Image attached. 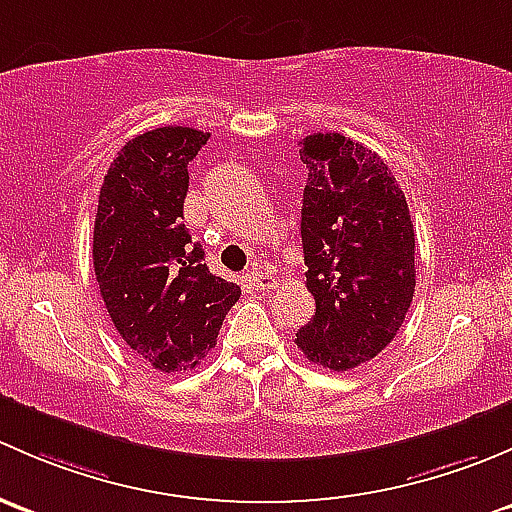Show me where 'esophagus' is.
<instances>
[{"label":"esophagus","instance_id":"34e87169","mask_svg":"<svg viewBox=\"0 0 512 512\" xmlns=\"http://www.w3.org/2000/svg\"><path fill=\"white\" fill-rule=\"evenodd\" d=\"M249 281H251V286L256 288V291H263V288L276 286V276H273V273L268 271L266 266H261V263H256V266L251 268Z\"/></svg>","mask_w":512,"mask_h":512}]
</instances>
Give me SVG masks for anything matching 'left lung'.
Here are the masks:
<instances>
[{
	"mask_svg": "<svg viewBox=\"0 0 512 512\" xmlns=\"http://www.w3.org/2000/svg\"><path fill=\"white\" fill-rule=\"evenodd\" d=\"M305 286L315 315L295 333L313 365L347 372L377 357L414 298V224L379 155L340 133L300 140Z\"/></svg>",
	"mask_w": 512,
	"mask_h": 512,
	"instance_id": "obj_1",
	"label": "left lung"
}]
</instances>
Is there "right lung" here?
<instances>
[{
    "instance_id": "obj_1",
    "label": "right lung",
    "mask_w": 512,
    "mask_h": 512,
    "mask_svg": "<svg viewBox=\"0 0 512 512\" xmlns=\"http://www.w3.org/2000/svg\"><path fill=\"white\" fill-rule=\"evenodd\" d=\"M194 128H155L110 165L93 226L100 295L125 345L160 372L192 370L217 345L236 283L209 273L184 226L187 165L207 145Z\"/></svg>"
}]
</instances>
